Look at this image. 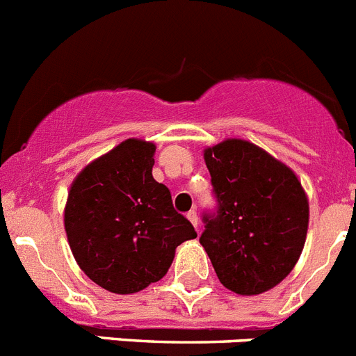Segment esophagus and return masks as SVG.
<instances>
[{
	"instance_id": "esophagus-1",
	"label": "esophagus",
	"mask_w": 356,
	"mask_h": 356,
	"mask_svg": "<svg viewBox=\"0 0 356 356\" xmlns=\"http://www.w3.org/2000/svg\"><path fill=\"white\" fill-rule=\"evenodd\" d=\"M187 219L194 225V228H197V212L196 210H191V212H187Z\"/></svg>"
}]
</instances>
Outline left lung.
Wrapping results in <instances>:
<instances>
[{"label": "left lung", "instance_id": "1", "mask_svg": "<svg viewBox=\"0 0 356 356\" xmlns=\"http://www.w3.org/2000/svg\"><path fill=\"white\" fill-rule=\"evenodd\" d=\"M217 212L200 242L226 289L254 296L294 269L308 229V200L291 168L262 147L226 139L205 149Z\"/></svg>", "mask_w": 356, "mask_h": 356}]
</instances>
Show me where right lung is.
<instances>
[{"instance_id": "1", "label": "right lung", "mask_w": 356, "mask_h": 356, "mask_svg": "<svg viewBox=\"0 0 356 356\" xmlns=\"http://www.w3.org/2000/svg\"><path fill=\"white\" fill-rule=\"evenodd\" d=\"M155 144L127 139L81 169L69 188L64 226L74 260L94 284L134 294L165 276L194 226L153 178Z\"/></svg>"}]
</instances>
